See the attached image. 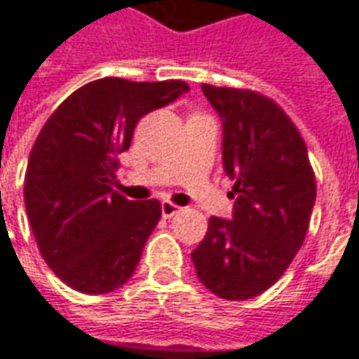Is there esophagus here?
I'll return each mask as SVG.
<instances>
[{
	"label": "esophagus",
	"mask_w": 359,
	"mask_h": 359,
	"mask_svg": "<svg viewBox=\"0 0 359 359\" xmlns=\"http://www.w3.org/2000/svg\"><path fill=\"white\" fill-rule=\"evenodd\" d=\"M180 212V206H175V204H171V202H161V216L163 218H171V216H175Z\"/></svg>",
	"instance_id": "obj_1"
}]
</instances>
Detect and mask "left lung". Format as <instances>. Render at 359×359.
Listing matches in <instances>:
<instances>
[{"label": "left lung", "mask_w": 359, "mask_h": 359, "mask_svg": "<svg viewBox=\"0 0 359 359\" xmlns=\"http://www.w3.org/2000/svg\"><path fill=\"white\" fill-rule=\"evenodd\" d=\"M222 118V161L234 180L232 218H210L191 252L198 278L228 301L275 285L305 241L315 206L307 145L275 100L252 90L202 84Z\"/></svg>", "instance_id": "1"}]
</instances>
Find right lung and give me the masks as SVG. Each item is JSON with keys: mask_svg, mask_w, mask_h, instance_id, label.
Wrapping results in <instances>:
<instances>
[{"mask_svg": "<svg viewBox=\"0 0 359 359\" xmlns=\"http://www.w3.org/2000/svg\"><path fill=\"white\" fill-rule=\"evenodd\" d=\"M188 90L182 81L100 79L46 121L27 159L24 200L46 264L68 287L104 295L133 277L161 204L113 189L117 155L129 149L139 118Z\"/></svg>", "mask_w": 359, "mask_h": 359, "instance_id": "right-lung-1", "label": "right lung"}]
</instances>
